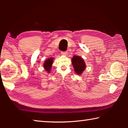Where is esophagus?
<instances>
[{
  "label": "esophagus",
  "instance_id": "esophagus-1",
  "mask_svg": "<svg viewBox=\"0 0 128 128\" xmlns=\"http://www.w3.org/2000/svg\"><path fill=\"white\" fill-rule=\"evenodd\" d=\"M61 54H62V55H66L67 54H68V52L67 51H62V52H61Z\"/></svg>",
  "mask_w": 128,
  "mask_h": 128
}]
</instances>
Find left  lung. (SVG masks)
<instances>
[{
    "instance_id": "8db88e82",
    "label": "left lung",
    "mask_w": 128,
    "mask_h": 128,
    "mask_svg": "<svg viewBox=\"0 0 128 128\" xmlns=\"http://www.w3.org/2000/svg\"><path fill=\"white\" fill-rule=\"evenodd\" d=\"M74 70L78 74H81L86 68V65L84 60L81 57L78 56H74L72 59Z\"/></svg>"
}]
</instances>
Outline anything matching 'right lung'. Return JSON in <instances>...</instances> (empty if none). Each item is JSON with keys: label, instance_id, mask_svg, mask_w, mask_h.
Instances as JSON below:
<instances>
[{"label": "right lung", "instance_id": "add662e5", "mask_svg": "<svg viewBox=\"0 0 128 128\" xmlns=\"http://www.w3.org/2000/svg\"><path fill=\"white\" fill-rule=\"evenodd\" d=\"M53 62V58H51L50 59H48L47 60L44 62V63L43 64V67H44L45 70H46L47 72L50 73V71L52 66V64Z\"/></svg>", "mask_w": 128, "mask_h": 128}]
</instances>
